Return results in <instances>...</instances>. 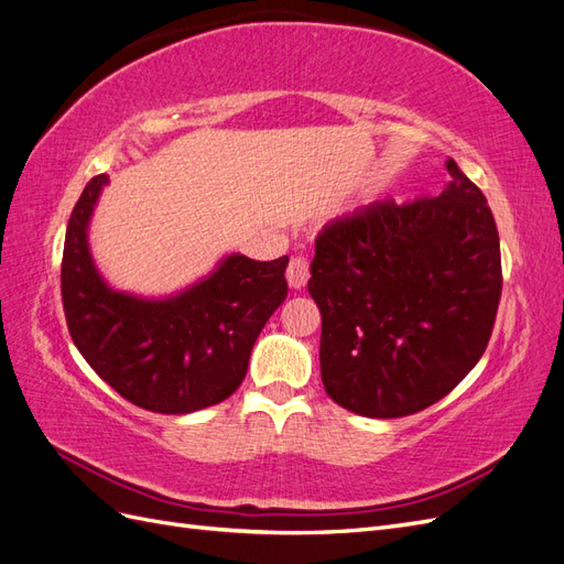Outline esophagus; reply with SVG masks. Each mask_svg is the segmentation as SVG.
Segmentation results:
<instances>
[{"mask_svg":"<svg viewBox=\"0 0 564 564\" xmlns=\"http://www.w3.org/2000/svg\"><path fill=\"white\" fill-rule=\"evenodd\" d=\"M311 278V263L308 259H303V256H294L292 261H289L286 268V282L292 289H303L305 282Z\"/></svg>","mask_w":564,"mask_h":564,"instance_id":"obj_1","label":"esophagus"}]
</instances>
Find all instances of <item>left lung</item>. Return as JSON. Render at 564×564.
I'll use <instances>...</instances> for the list:
<instances>
[{
    "instance_id": "1",
    "label": "left lung",
    "mask_w": 564,
    "mask_h": 564,
    "mask_svg": "<svg viewBox=\"0 0 564 564\" xmlns=\"http://www.w3.org/2000/svg\"><path fill=\"white\" fill-rule=\"evenodd\" d=\"M447 172L437 197L373 202L315 242L322 383L352 414H416L487 348L503 284L499 232L480 187L454 160Z\"/></svg>"
}]
</instances>
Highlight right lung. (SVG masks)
Instances as JSON below:
<instances>
[{
  "instance_id": "obj_1",
  "label": "right lung",
  "mask_w": 564,
  "mask_h": 564,
  "mask_svg": "<svg viewBox=\"0 0 564 564\" xmlns=\"http://www.w3.org/2000/svg\"><path fill=\"white\" fill-rule=\"evenodd\" d=\"M108 176L91 178L65 232L61 294L67 329L89 367L131 404L191 414L240 388L251 348L286 299L289 259L228 253L169 296L119 292L100 275L89 226Z\"/></svg>"
}]
</instances>
